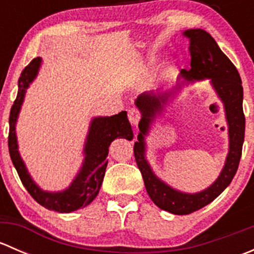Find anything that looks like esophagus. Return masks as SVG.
<instances>
[{"label":"esophagus","mask_w":254,"mask_h":254,"mask_svg":"<svg viewBox=\"0 0 254 254\" xmlns=\"http://www.w3.org/2000/svg\"><path fill=\"white\" fill-rule=\"evenodd\" d=\"M127 118H129V122L131 123L132 125H137L139 124L140 119H141V113L137 111V109L131 108L127 112Z\"/></svg>","instance_id":"esophagus-1"}]
</instances>
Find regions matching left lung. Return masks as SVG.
Wrapping results in <instances>:
<instances>
[{
    "label": "left lung",
    "mask_w": 254,
    "mask_h": 254,
    "mask_svg": "<svg viewBox=\"0 0 254 254\" xmlns=\"http://www.w3.org/2000/svg\"><path fill=\"white\" fill-rule=\"evenodd\" d=\"M189 38L190 51V70L181 71L176 91L155 93L145 92L135 101L141 112L139 123L140 132L134 145V156L137 167L141 172L146 190L151 200L160 209L175 215H187L201 209L217 198L231 183L237 172L238 163L242 155V145L245 140V114L242 101L243 88L240 73L234 64L225 55L216 44L214 38L203 29H188L183 33ZM209 78L218 96L223 101L227 113L229 127V153L225 166L218 179L210 187L198 193L189 194L173 190L162 182L153 173L145 160L144 135L155 115L160 114L168 98L178 91L186 83Z\"/></svg>",
    "instance_id": "obj_1"
}]
</instances>
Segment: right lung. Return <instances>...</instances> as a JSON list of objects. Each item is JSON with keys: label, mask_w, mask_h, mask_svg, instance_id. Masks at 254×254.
I'll return each instance as SVG.
<instances>
[{"label": "right lung", "mask_w": 254, "mask_h": 254, "mask_svg": "<svg viewBox=\"0 0 254 254\" xmlns=\"http://www.w3.org/2000/svg\"><path fill=\"white\" fill-rule=\"evenodd\" d=\"M40 65H42V58L33 59L29 65L25 66L18 79L17 98L9 113V156L23 186L35 201L54 211L72 212L91 204L98 195L108 165L107 161L109 152L108 148L113 140L117 137L131 140L134 134H132L131 125L127 120V112H120L119 114L112 117L93 118L84 142L83 163L70 187L63 191H45L40 189L32 179L20 157L16 136V123L24 101L25 92L29 84L37 77Z\"/></svg>", "instance_id": "1"}]
</instances>
